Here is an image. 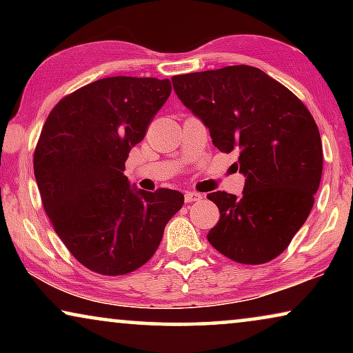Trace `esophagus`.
<instances>
[{
    "mask_svg": "<svg viewBox=\"0 0 353 353\" xmlns=\"http://www.w3.org/2000/svg\"><path fill=\"white\" fill-rule=\"evenodd\" d=\"M202 199V194H199V192H194V191H186L185 192V201L186 202H197Z\"/></svg>",
    "mask_w": 353,
    "mask_h": 353,
    "instance_id": "obj_1",
    "label": "esophagus"
}]
</instances>
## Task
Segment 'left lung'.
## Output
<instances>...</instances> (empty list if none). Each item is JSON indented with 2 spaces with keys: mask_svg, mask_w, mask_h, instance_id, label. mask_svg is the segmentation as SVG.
<instances>
[{
  "mask_svg": "<svg viewBox=\"0 0 353 353\" xmlns=\"http://www.w3.org/2000/svg\"><path fill=\"white\" fill-rule=\"evenodd\" d=\"M173 90L221 152L239 154L243 196L207 194L220 220L207 239L244 265L276 259L305 223L323 173V146L305 104L250 65L172 77Z\"/></svg>",
  "mask_w": 353,
  "mask_h": 353,
  "instance_id": "1",
  "label": "left lung"
}]
</instances>
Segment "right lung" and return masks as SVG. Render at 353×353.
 <instances>
[{"label":"right lung","mask_w":353,"mask_h":353,"mask_svg":"<svg viewBox=\"0 0 353 353\" xmlns=\"http://www.w3.org/2000/svg\"><path fill=\"white\" fill-rule=\"evenodd\" d=\"M170 91L167 79L108 77L64 96L43 125L33 152L43 207L91 272L120 276L143 267L185 202L167 188H132L123 175Z\"/></svg>","instance_id":"1"}]
</instances>
